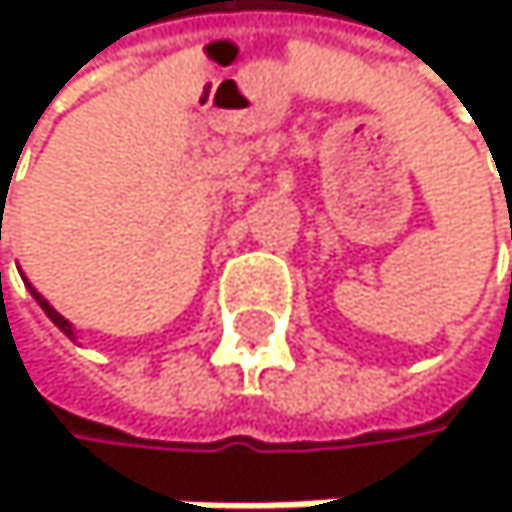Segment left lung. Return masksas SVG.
I'll use <instances>...</instances> for the list:
<instances>
[{
  "instance_id": "1",
  "label": "left lung",
  "mask_w": 512,
  "mask_h": 512,
  "mask_svg": "<svg viewBox=\"0 0 512 512\" xmlns=\"http://www.w3.org/2000/svg\"><path fill=\"white\" fill-rule=\"evenodd\" d=\"M0 236H2V218H0ZM21 276H24V273H21ZM24 285L30 288V294H33V298H36V304H39V307L45 310V316H48V319H51V322H54L57 328H61V331L67 334L70 341H76V328H73V322H70V319H64L61 313H57V310H54V307H51V304H48V301L42 298V294H39V291L33 288V282H30L27 276H24ZM0 291H2V273H0Z\"/></svg>"
}]
</instances>
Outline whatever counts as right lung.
I'll return each mask as SVG.
<instances>
[{"mask_svg":"<svg viewBox=\"0 0 512 512\" xmlns=\"http://www.w3.org/2000/svg\"><path fill=\"white\" fill-rule=\"evenodd\" d=\"M510 236H512V218H510Z\"/></svg>","mask_w":512,"mask_h":512,"instance_id":"right-lung-1","label":"right lung"}]
</instances>
